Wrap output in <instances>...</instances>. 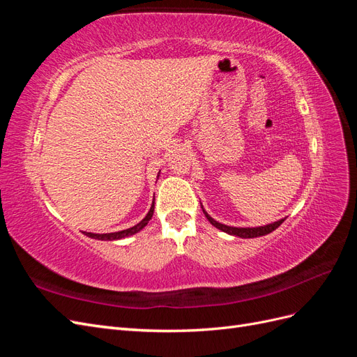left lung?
I'll use <instances>...</instances> for the list:
<instances>
[{"label":"left lung","instance_id":"obj_1","mask_svg":"<svg viewBox=\"0 0 357 357\" xmlns=\"http://www.w3.org/2000/svg\"><path fill=\"white\" fill-rule=\"evenodd\" d=\"M202 211H204V214H205V218H207L208 222H210L213 226H215V228L223 231V232H226V234H229V235L241 236V238H256V236L266 235V234H269V232L275 231V229L278 228V226L286 220V219H280V220H277V222H274V223H269V225H265V226H257V228H235V226H228V225H223V223L215 222V220L211 218V215H210L207 211H205L204 208H202Z\"/></svg>","mask_w":357,"mask_h":357}]
</instances>
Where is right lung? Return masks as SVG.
Instances as JSON below:
<instances>
[{
    "label": "right lung",
    "mask_w": 357,
    "mask_h": 357,
    "mask_svg": "<svg viewBox=\"0 0 357 357\" xmlns=\"http://www.w3.org/2000/svg\"><path fill=\"white\" fill-rule=\"evenodd\" d=\"M158 177H159V176H158ZM153 211H155V202H152V207H150V210H149V213H147L146 218H144L142 222H139V223H137L135 226H132V228H129V229L117 231V232H112V234H92V232H83V234H84V235H88L89 238L101 240V241H113V240H122V238H125V236L134 235V234H137V232L142 231V229L144 228V226L149 223V220L152 219Z\"/></svg>",
    "instance_id": "1"
}]
</instances>
